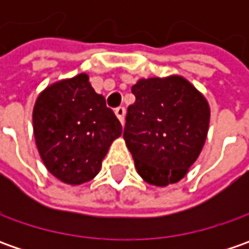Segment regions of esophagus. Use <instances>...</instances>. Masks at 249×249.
<instances>
[{
  "instance_id": "obj_1",
  "label": "esophagus",
  "mask_w": 249,
  "mask_h": 249,
  "mask_svg": "<svg viewBox=\"0 0 249 249\" xmlns=\"http://www.w3.org/2000/svg\"><path fill=\"white\" fill-rule=\"evenodd\" d=\"M115 113H116L118 119L120 120V123L123 124V123H124V115H126V109H124V107H118V108L115 109Z\"/></svg>"
}]
</instances>
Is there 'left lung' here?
Returning a JSON list of instances; mask_svg holds the SVG:
<instances>
[{
    "instance_id": "1",
    "label": "left lung",
    "mask_w": 249,
    "mask_h": 249,
    "mask_svg": "<svg viewBox=\"0 0 249 249\" xmlns=\"http://www.w3.org/2000/svg\"><path fill=\"white\" fill-rule=\"evenodd\" d=\"M123 139L139 175L148 184L180 181L205 144L211 109L206 98L181 76L140 79L131 87Z\"/></svg>"
}]
</instances>
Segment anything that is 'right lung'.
I'll use <instances>...</instances> for the list:
<instances>
[{
  "mask_svg": "<svg viewBox=\"0 0 249 249\" xmlns=\"http://www.w3.org/2000/svg\"><path fill=\"white\" fill-rule=\"evenodd\" d=\"M36 145L44 165L66 184H83L98 175L122 124L105 98L80 73L48 86L33 108Z\"/></svg>",
  "mask_w": 249,
  "mask_h": 249,
  "instance_id": "obj_1",
  "label": "right lung"
}]
</instances>
